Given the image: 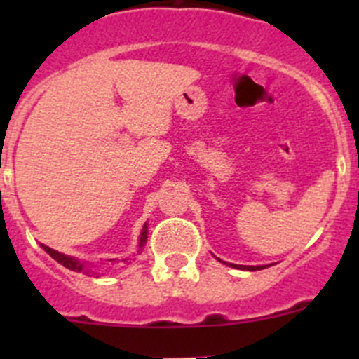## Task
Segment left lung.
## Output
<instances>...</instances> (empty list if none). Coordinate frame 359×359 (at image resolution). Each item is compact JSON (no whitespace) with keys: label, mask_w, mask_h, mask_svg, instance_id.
I'll list each match as a JSON object with an SVG mask.
<instances>
[{"label":"left lung","mask_w":359,"mask_h":359,"mask_svg":"<svg viewBox=\"0 0 359 359\" xmlns=\"http://www.w3.org/2000/svg\"><path fill=\"white\" fill-rule=\"evenodd\" d=\"M233 267H240V269H247V271H260L266 266H234L233 264Z\"/></svg>","instance_id":"left-lung-1"}]
</instances>
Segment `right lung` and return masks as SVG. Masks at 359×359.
I'll use <instances>...</instances> for the list:
<instances>
[{"mask_svg": "<svg viewBox=\"0 0 359 359\" xmlns=\"http://www.w3.org/2000/svg\"><path fill=\"white\" fill-rule=\"evenodd\" d=\"M146 241H147V226H144L142 234H140V245H139L140 250H142L144 245H146ZM41 247H43V250H45L46 253H50V257H53V259H55L57 262L62 264V266L67 267V269L76 271V273H81V271L85 269V266H83L81 262H78V260H76V259H72V257L62 255V253H59V252H57V250L46 247V245H41ZM140 250H139V252H140ZM85 273H86V271H85Z\"/></svg>", "mask_w": 359, "mask_h": 359, "instance_id": "obj_1", "label": "right lung"}]
</instances>
